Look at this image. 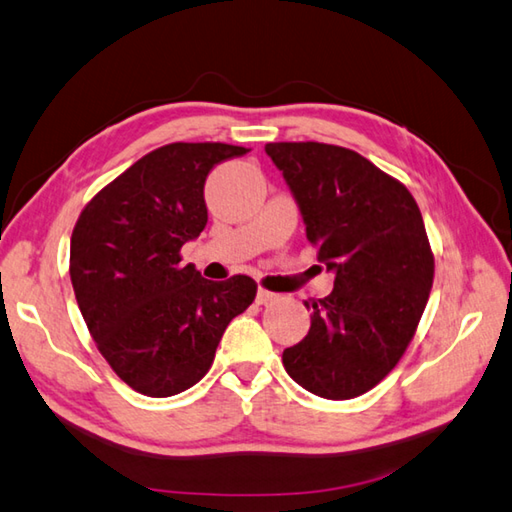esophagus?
<instances>
[{
	"label": "esophagus",
	"instance_id": "1",
	"mask_svg": "<svg viewBox=\"0 0 512 512\" xmlns=\"http://www.w3.org/2000/svg\"><path fill=\"white\" fill-rule=\"evenodd\" d=\"M277 299H279V295L277 293H270V290H266V288H259L257 290V304L268 306V304L277 302Z\"/></svg>",
	"mask_w": 512,
	"mask_h": 512
}]
</instances>
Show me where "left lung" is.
Masks as SVG:
<instances>
[{
  "label": "left lung",
  "instance_id": "obj_1",
  "mask_svg": "<svg viewBox=\"0 0 512 512\" xmlns=\"http://www.w3.org/2000/svg\"><path fill=\"white\" fill-rule=\"evenodd\" d=\"M302 210L308 242L335 273L302 342L284 350L286 373L310 393L353 399L397 366L415 337L435 277V257L415 197L355 150L273 142Z\"/></svg>",
  "mask_w": 512,
  "mask_h": 512
}]
</instances>
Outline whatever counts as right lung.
I'll list each match as a JSON object with an SVG mask.
<instances>
[{"label": "right lung", "mask_w": 512, "mask_h": 512, "mask_svg": "<svg viewBox=\"0 0 512 512\" xmlns=\"http://www.w3.org/2000/svg\"><path fill=\"white\" fill-rule=\"evenodd\" d=\"M248 148L175 142L150 150L79 213L70 282L97 350L137 393L195 386L230 319L253 304L248 275L210 282L179 250L208 222L204 184L215 164Z\"/></svg>", "instance_id": "add662e5"}]
</instances>
